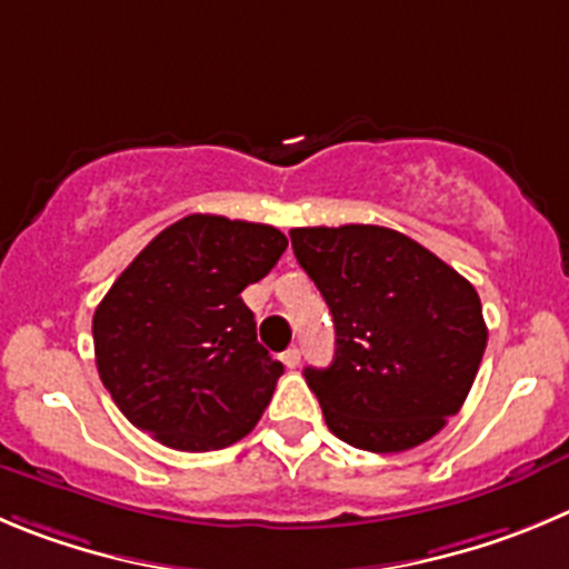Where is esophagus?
<instances>
[{"mask_svg": "<svg viewBox=\"0 0 569 569\" xmlns=\"http://www.w3.org/2000/svg\"><path fill=\"white\" fill-rule=\"evenodd\" d=\"M281 362H284L288 369H296V366H299V362H301V351L296 349V346H290V349L284 351V355H281Z\"/></svg>", "mask_w": 569, "mask_h": 569, "instance_id": "1", "label": "esophagus"}]
</instances>
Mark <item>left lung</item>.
Listing matches in <instances>:
<instances>
[{"label":"left lung","mask_w":569,"mask_h":569,"mask_svg":"<svg viewBox=\"0 0 569 569\" xmlns=\"http://www.w3.org/2000/svg\"><path fill=\"white\" fill-rule=\"evenodd\" d=\"M296 259L335 321V360L305 369L327 427L357 450L402 452L461 410L489 329L475 288L386 226L293 229Z\"/></svg>","instance_id":"1"}]
</instances>
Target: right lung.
<instances>
[{
    "instance_id": "add662e5",
    "label": "right lung",
    "mask_w": 569,
    "mask_h": 569,
    "mask_svg": "<svg viewBox=\"0 0 569 569\" xmlns=\"http://www.w3.org/2000/svg\"><path fill=\"white\" fill-rule=\"evenodd\" d=\"M284 248L273 226L189 214L119 273L91 335L102 386L133 427L183 452L220 450L257 427L284 366L257 343L240 293Z\"/></svg>"
}]
</instances>
